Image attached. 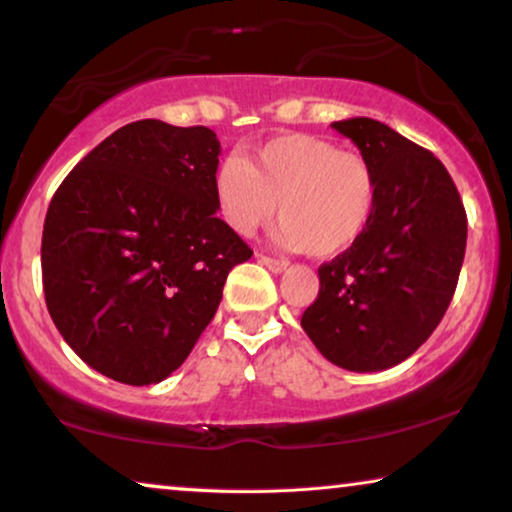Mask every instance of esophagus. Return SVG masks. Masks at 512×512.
I'll return each instance as SVG.
<instances>
[{
  "label": "esophagus",
  "mask_w": 512,
  "mask_h": 512,
  "mask_svg": "<svg viewBox=\"0 0 512 512\" xmlns=\"http://www.w3.org/2000/svg\"><path fill=\"white\" fill-rule=\"evenodd\" d=\"M261 263L270 272H275V275H279V272H284L286 268H289V263H286V261H279V258H270V256H261Z\"/></svg>",
  "instance_id": "34e87169"
}]
</instances>
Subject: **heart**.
<instances>
[{
    "mask_svg": "<svg viewBox=\"0 0 512 512\" xmlns=\"http://www.w3.org/2000/svg\"><path fill=\"white\" fill-rule=\"evenodd\" d=\"M216 214L230 233L251 237L277 219V242L333 258L366 233L377 207V174L366 158L314 135H282L247 160L228 158L212 177Z\"/></svg>",
    "mask_w": 512,
    "mask_h": 512,
    "instance_id": "obj_1",
    "label": "heart"
}]
</instances>
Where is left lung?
Returning <instances> with one entry per match:
<instances>
[{
    "instance_id": "1",
    "label": "left lung",
    "mask_w": 512,
    "mask_h": 512,
    "mask_svg": "<svg viewBox=\"0 0 512 512\" xmlns=\"http://www.w3.org/2000/svg\"><path fill=\"white\" fill-rule=\"evenodd\" d=\"M377 174V207L359 242L319 268L300 326L335 366L394 368L429 340L457 289L466 212L445 165L389 125L331 123Z\"/></svg>"
}]
</instances>
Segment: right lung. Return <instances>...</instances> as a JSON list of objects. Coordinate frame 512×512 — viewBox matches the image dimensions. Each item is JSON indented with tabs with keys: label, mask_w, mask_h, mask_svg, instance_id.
Returning <instances> with one entry per match:
<instances>
[{
	"label": "right lung",
	"mask_w": 512,
	"mask_h": 512,
	"mask_svg": "<svg viewBox=\"0 0 512 512\" xmlns=\"http://www.w3.org/2000/svg\"><path fill=\"white\" fill-rule=\"evenodd\" d=\"M216 132L146 118L97 144L55 191L41 237L46 307L90 368L170 377L251 251L216 216Z\"/></svg>",
	"instance_id": "1"
}]
</instances>
